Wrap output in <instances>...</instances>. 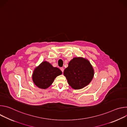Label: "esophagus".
<instances>
[{
	"mask_svg": "<svg viewBox=\"0 0 127 127\" xmlns=\"http://www.w3.org/2000/svg\"><path fill=\"white\" fill-rule=\"evenodd\" d=\"M60 70L62 71V72L63 73V71H64V68H63V67L60 68Z\"/></svg>",
	"mask_w": 127,
	"mask_h": 127,
	"instance_id": "1",
	"label": "esophagus"
}]
</instances>
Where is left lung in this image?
Here are the masks:
<instances>
[{
	"instance_id": "obj_1",
	"label": "left lung",
	"mask_w": 127,
	"mask_h": 127,
	"mask_svg": "<svg viewBox=\"0 0 127 127\" xmlns=\"http://www.w3.org/2000/svg\"><path fill=\"white\" fill-rule=\"evenodd\" d=\"M64 75L72 88L79 89L87 85L92 80L94 71L90 62L83 58H74L64 71Z\"/></svg>"
}]
</instances>
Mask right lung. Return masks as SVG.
Wrapping results in <instances>:
<instances>
[{
	"label": "right lung",
	"mask_w": 127,
	"mask_h": 127,
	"mask_svg": "<svg viewBox=\"0 0 127 127\" xmlns=\"http://www.w3.org/2000/svg\"><path fill=\"white\" fill-rule=\"evenodd\" d=\"M62 73L58 68L54 67L50 63L44 61L34 69L32 78L35 85L42 89H46Z\"/></svg>",
	"instance_id": "right-lung-1"
}]
</instances>
